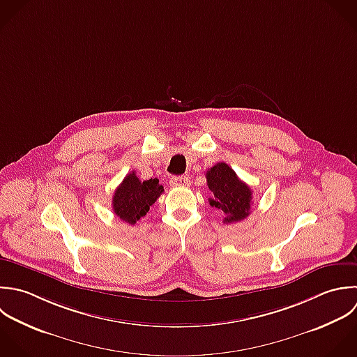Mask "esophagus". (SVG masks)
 <instances>
[{"mask_svg": "<svg viewBox=\"0 0 357 357\" xmlns=\"http://www.w3.org/2000/svg\"><path fill=\"white\" fill-rule=\"evenodd\" d=\"M171 186H181V188H186L190 185V179L188 176H172L169 179Z\"/></svg>", "mask_w": 357, "mask_h": 357, "instance_id": "34e87169", "label": "esophagus"}]
</instances>
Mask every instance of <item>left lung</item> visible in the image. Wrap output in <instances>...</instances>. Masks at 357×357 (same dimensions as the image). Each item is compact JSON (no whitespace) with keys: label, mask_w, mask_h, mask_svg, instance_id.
<instances>
[{"label":"left lung","mask_w":357,"mask_h":357,"mask_svg":"<svg viewBox=\"0 0 357 357\" xmlns=\"http://www.w3.org/2000/svg\"><path fill=\"white\" fill-rule=\"evenodd\" d=\"M207 186L213 193L208 199L211 207L222 210L224 222H238L250 214L252 189L242 182L236 172L225 162L211 167L207 174Z\"/></svg>","instance_id":"1"}]
</instances>
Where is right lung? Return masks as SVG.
<instances>
[{"instance_id":"add662e5","label":"right lung","mask_w":357,"mask_h":357,"mask_svg":"<svg viewBox=\"0 0 357 357\" xmlns=\"http://www.w3.org/2000/svg\"><path fill=\"white\" fill-rule=\"evenodd\" d=\"M162 192L164 188L157 178L140 181L132 171L116 188L112 197V210L122 221L133 225L147 214Z\"/></svg>"}]
</instances>
